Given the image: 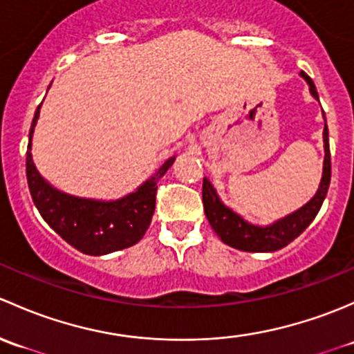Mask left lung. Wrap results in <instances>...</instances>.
Returning a JSON list of instances; mask_svg holds the SVG:
<instances>
[{
    "instance_id": "1",
    "label": "left lung",
    "mask_w": 354,
    "mask_h": 354,
    "mask_svg": "<svg viewBox=\"0 0 354 354\" xmlns=\"http://www.w3.org/2000/svg\"><path fill=\"white\" fill-rule=\"evenodd\" d=\"M301 78L308 83L312 97L319 100V93H317L315 85H313L312 78L305 71L300 73ZM326 119V115H324ZM324 170L322 178H320L319 189H317L315 196L298 207L293 213L286 214L281 220L274 221L266 227H259V225L249 223L243 220L240 214L225 206L223 201L218 196L216 189L213 187L206 177L203 178V204L204 213H206L207 221H209L211 228L214 233L221 239V242L233 249L243 250V252H274V250L283 249L288 243L293 242L308 225L312 223L313 218L319 213L320 206H322L324 199L327 196V189L330 184V151H329V129L327 124H324Z\"/></svg>"
}]
</instances>
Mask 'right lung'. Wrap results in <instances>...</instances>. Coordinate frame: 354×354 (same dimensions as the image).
<instances>
[{
  "label": "right lung",
  "mask_w": 354,
  "mask_h": 354,
  "mask_svg": "<svg viewBox=\"0 0 354 354\" xmlns=\"http://www.w3.org/2000/svg\"><path fill=\"white\" fill-rule=\"evenodd\" d=\"M41 105L35 111L28 133L27 182L32 201L44 221L69 245L88 256H105L140 242L155 213L158 180L172 167L176 156H170L136 191L114 201L66 194L50 185L39 174L32 160V136L41 114Z\"/></svg>",
  "instance_id": "right-lung-1"
}]
</instances>
